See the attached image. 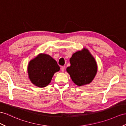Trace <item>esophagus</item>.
Returning <instances> with one entry per match:
<instances>
[{
	"label": "esophagus",
	"mask_w": 126,
	"mask_h": 126,
	"mask_svg": "<svg viewBox=\"0 0 126 126\" xmlns=\"http://www.w3.org/2000/svg\"><path fill=\"white\" fill-rule=\"evenodd\" d=\"M64 70H65V67L62 66L61 67V72H63Z\"/></svg>",
	"instance_id": "esophagus-1"
}]
</instances>
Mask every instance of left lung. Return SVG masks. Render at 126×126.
Instances as JSON below:
<instances>
[{
    "mask_svg": "<svg viewBox=\"0 0 126 126\" xmlns=\"http://www.w3.org/2000/svg\"><path fill=\"white\" fill-rule=\"evenodd\" d=\"M70 66L67 72L72 81L78 86L87 84L93 81L97 71V66L94 58L87 49L76 52L70 58Z\"/></svg>",
    "mask_w": 126,
    "mask_h": 126,
    "instance_id": "obj_1",
    "label": "left lung"
}]
</instances>
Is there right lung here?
Masks as SVG:
<instances>
[{"mask_svg": "<svg viewBox=\"0 0 126 126\" xmlns=\"http://www.w3.org/2000/svg\"><path fill=\"white\" fill-rule=\"evenodd\" d=\"M59 69L57 61L49 55L45 54H39L30 61L28 67L30 81L40 88L47 86L54 74Z\"/></svg>", "mask_w": 126, "mask_h": 126, "instance_id": "right-lung-1", "label": "right lung"}]
</instances>
